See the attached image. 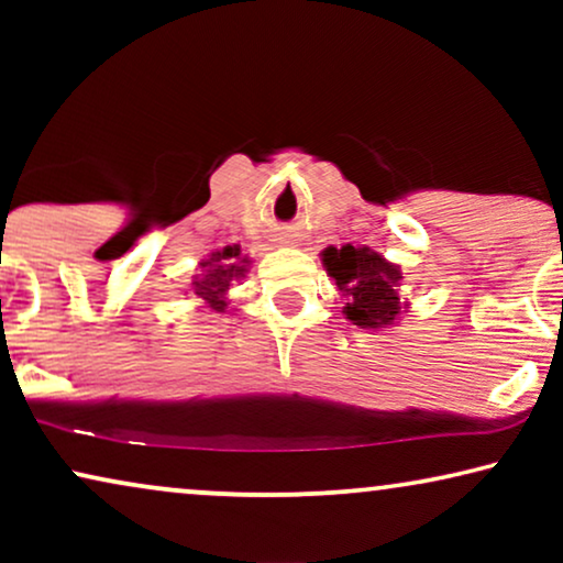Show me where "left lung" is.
Masks as SVG:
<instances>
[{
  "mask_svg": "<svg viewBox=\"0 0 563 563\" xmlns=\"http://www.w3.org/2000/svg\"><path fill=\"white\" fill-rule=\"evenodd\" d=\"M322 264L333 276L338 289L345 297V318L358 328H387L395 325L399 310L397 284L402 279L399 266L384 261L372 249H343L322 251Z\"/></svg>",
  "mask_w": 563,
  "mask_h": 563,
  "instance_id": "1",
  "label": "left lung"
}]
</instances>
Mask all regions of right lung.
<instances>
[{"label": "right lung", "mask_w": 563, "mask_h": 563, "mask_svg": "<svg viewBox=\"0 0 563 563\" xmlns=\"http://www.w3.org/2000/svg\"><path fill=\"white\" fill-rule=\"evenodd\" d=\"M199 266H202V274L195 276L191 289L199 299H205L210 310L222 312L225 310V291L230 289V284L245 274L249 258L241 256V245H225Z\"/></svg>", "instance_id": "right-lung-1"}]
</instances>
